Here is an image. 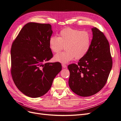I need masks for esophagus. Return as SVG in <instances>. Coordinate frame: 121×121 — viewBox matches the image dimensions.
Masks as SVG:
<instances>
[{
    "label": "esophagus",
    "instance_id": "obj_1",
    "mask_svg": "<svg viewBox=\"0 0 121 121\" xmlns=\"http://www.w3.org/2000/svg\"><path fill=\"white\" fill-rule=\"evenodd\" d=\"M62 67H63V68H67V65H66L64 64H62Z\"/></svg>",
    "mask_w": 121,
    "mask_h": 121
}]
</instances>
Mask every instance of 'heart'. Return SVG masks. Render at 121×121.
Instances as JSON below:
<instances>
[{
	"instance_id": "obj_1",
	"label": "heart",
	"mask_w": 121,
	"mask_h": 121,
	"mask_svg": "<svg viewBox=\"0 0 121 121\" xmlns=\"http://www.w3.org/2000/svg\"><path fill=\"white\" fill-rule=\"evenodd\" d=\"M48 43L50 50L54 53L60 52L65 46L66 51L56 55L54 60L65 64L86 56L91 47V36L87 31L68 27L61 30L58 37L51 36Z\"/></svg>"
}]
</instances>
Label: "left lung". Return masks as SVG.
<instances>
[{
    "label": "left lung",
    "instance_id": "obj_1",
    "mask_svg": "<svg viewBox=\"0 0 121 121\" xmlns=\"http://www.w3.org/2000/svg\"><path fill=\"white\" fill-rule=\"evenodd\" d=\"M89 52L78 64L68 65L69 85L76 94L83 97L93 95L105 85L112 65L108 40L104 33L95 27Z\"/></svg>",
    "mask_w": 121,
    "mask_h": 121
}]
</instances>
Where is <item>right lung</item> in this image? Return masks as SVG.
Wrapping results in <instances>:
<instances>
[{
    "instance_id": "right-lung-1",
    "label": "right lung",
    "mask_w": 121,
    "mask_h": 121,
    "mask_svg": "<svg viewBox=\"0 0 121 121\" xmlns=\"http://www.w3.org/2000/svg\"><path fill=\"white\" fill-rule=\"evenodd\" d=\"M52 34L49 24H26L11 48V75L16 86L26 96H43L61 70L59 62L48 63L53 57L49 47Z\"/></svg>"
}]
</instances>
